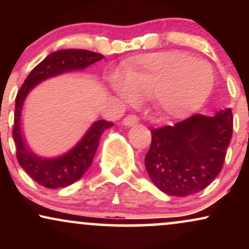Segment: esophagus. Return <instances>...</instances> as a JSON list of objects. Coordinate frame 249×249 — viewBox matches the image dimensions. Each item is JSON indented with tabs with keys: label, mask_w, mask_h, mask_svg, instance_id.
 I'll list each match as a JSON object with an SVG mask.
<instances>
[{
	"label": "esophagus",
	"mask_w": 249,
	"mask_h": 249,
	"mask_svg": "<svg viewBox=\"0 0 249 249\" xmlns=\"http://www.w3.org/2000/svg\"><path fill=\"white\" fill-rule=\"evenodd\" d=\"M138 122H139L138 116L128 115L125 117L124 119H123V125H125V126H133V125L137 124Z\"/></svg>",
	"instance_id": "esophagus-1"
}]
</instances>
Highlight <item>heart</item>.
<instances>
[{
  "instance_id": "obj_1",
  "label": "heart",
  "mask_w": 249,
  "mask_h": 249,
  "mask_svg": "<svg viewBox=\"0 0 249 249\" xmlns=\"http://www.w3.org/2000/svg\"><path fill=\"white\" fill-rule=\"evenodd\" d=\"M214 75L210 63L182 53L144 55L126 65L123 76L111 77L112 90L126 102L137 95L152 97L160 112L184 118L206 102Z\"/></svg>"
}]
</instances>
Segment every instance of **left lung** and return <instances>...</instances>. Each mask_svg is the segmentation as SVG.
<instances>
[{"instance_id":"obj_1","label":"left lung","mask_w":249,"mask_h":249,"mask_svg":"<svg viewBox=\"0 0 249 249\" xmlns=\"http://www.w3.org/2000/svg\"><path fill=\"white\" fill-rule=\"evenodd\" d=\"M151 134L145 166L153 184L168 196H191L221 171L233 134L232 110L213 117L193 115L173 126L153 128Z\"/></svg>"}]
</instances>
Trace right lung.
Returning <instances> with one entry per match:
<instances>
[{
    "mask_svg": "<svg viewBox=\"0 0 249 249\" xmlns=\"http://www.w3.org/2000/svg\"><path fill=\"white\" fill-rule=\"evenodd\" d=\"M103 57L101 53L81 49L55 51L34 68L17 93L13 128L17 160L25 172L42 186L67 187L82 178L92 164L102 133L113 126V123L97 121L69 152L56 158H42L30 150L21 130V113L25 98L38 83L69 71L85 69L89 65L101 61Z\"/></svg>",
    "mask_w": 249,
    "mask_h": 249,
    "instance_id": "obj_1",
    "label": "right lung"
}]
</instances>
